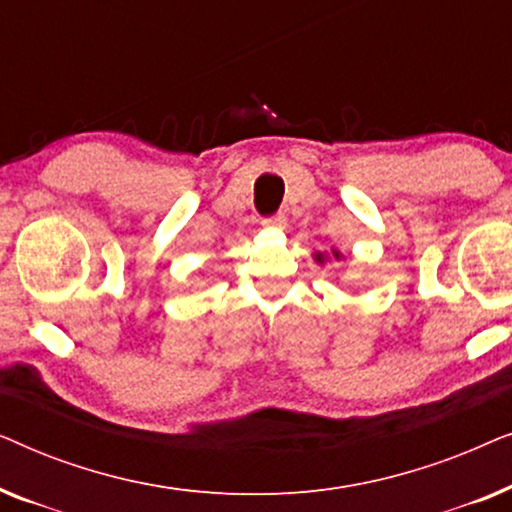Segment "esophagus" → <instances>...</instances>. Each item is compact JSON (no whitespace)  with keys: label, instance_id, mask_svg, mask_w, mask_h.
<instances>
[{"label":"esophagus","instance_id":"obj_1","mask_svg":"<svg viewBox=\"0 0 512 512\" xmlns=\"http://www.w3.org/2000/svg\"><path fill=\"white\" fill-rule=\"evenodd\" d=\"M263 226H265V228H277V230H284V228H286V216H284V214L268 216V219H263Z\"/></svg>","mask_w":512,"mask_h":512}]
</instances>
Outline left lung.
<instances>
[{
  "mask_svg": "<svg viewBox=\"0 0 512 512\" xmlns=\"http://www.w3.org/2000/svg\"><path fill=\"white\" fill-rule=\"evenodd\" d=\"M333 256H335V258H340V251H333ZM317 261H319V263H324V254H317Z\"/></svg>",
  "mask_w": 512,
  "mask_h": 512,
  "instance_id": "obj_1",
  "label": "left lung"
}]
</instances>
